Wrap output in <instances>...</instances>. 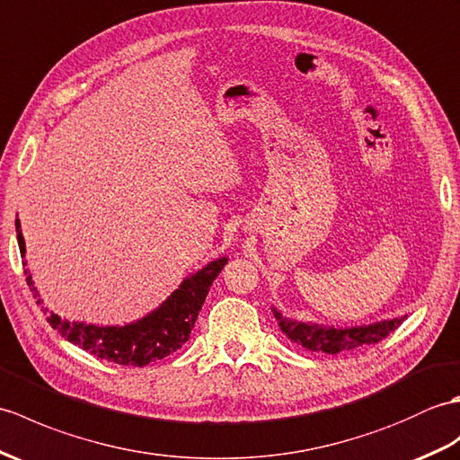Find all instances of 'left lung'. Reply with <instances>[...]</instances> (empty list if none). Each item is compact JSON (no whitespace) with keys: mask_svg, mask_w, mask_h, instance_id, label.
<instances>
[{"mask_svg":"<svg viewBox=\"0 0 460 460\" xmlns=\"http://www.w3.org/2000/svg\"><path fill=\"white\" fill-rule=\"evenodd\" d=\"M271 311L279 323V329L288 334V339L301 344L303 349H307L311 352H326V354H339V352L358 349V346L380 342L405 321V316H400V319H390V321H382V323H374L366 326L334 329V326L293 321L289 316L281 314V311H278L275 307Z\"/></svg>","mask_w":460,"mask_h":460,"instance_id":"8db88e82","label":"left lung"}]
</instances>
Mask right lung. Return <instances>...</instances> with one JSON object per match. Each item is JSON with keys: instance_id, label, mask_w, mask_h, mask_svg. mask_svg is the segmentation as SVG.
I'll return each mask as SVG.
<instances>
[{"instance_id": "right-lung-1", "label": "right lung", "mask_w": 460, "mask_h": 460, "mask_svg": "<svg viewBox=\"0 0 460 460\" xmlns=\"http://www.w3.org/2000/svg\"><path fill=\"white\" fill-rule=\"evenodd\" d=\"M17 243L22 256H25V240L22 234V222L15 220ZM228 258H218L204 265L202 270L192 273L190 278L182 279L179 289L172 291L169 297L161 303V307L146 314L144 319L129 323L124 326H100L86 323H70L63 316L49 313L47 321L60 336L73 342L90 354L98 356L102 360L121 364V366H146L153 360H161L165 356L179 350L189 341L192 326L207 299L212 281L218 278ZM25 265V261H23ZM27 285L33 291L37 305L39 299L37 288L31 279V273L25 270Z\"/></svg>"}]
</instances>
